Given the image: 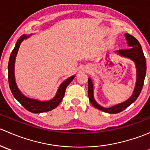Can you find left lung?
Wrapping results in <instances>:
<instances>
[{
    "label": "left lung",
    "instance_id": "left-lung-1",
    "mask_svg": "<svg viewBox=\"0 0 150 150\" xmlns=\"http://www.w3.org/2000/svg\"><path fill=\"white\" fill-rule=\"evenodd\" d=\"M125 38L127 41V44L129 48L127 49L116 51L115 53L121 57L129 59L135 64L136 70H137V80H136L134 90L131 97L128 98L125 102L115 104V105L108 107V108H105V107L99 105L95 100L94 96H93V84L91 78H88V98L91 103L95 108L102 110L104 112L110 113V114H116V113L120 112L137 100L142 91L144 82L145 75H146V59L144 55L139 42L134 36L131 35L128 33H125Z\"/></svg>",
    "mask_w": 150,
    "mask_h": 150
}]
</instances>
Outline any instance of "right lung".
Listing matches in <instances>:
<instances>
[{
    "instance_id": "right-lung-1",
    "label": "right lung",
    "mask_w": 150,
    "mask_h": 150,
    "mask_svg": "<svg viewBox=\"0 0 150 150\" xmlns=\"http://www.w3.org/2000/svg\"><path fill=\"white\" fill-rule=\"evenodd\" d=\"M32 34L29 35H22L18 39L14 48H13L11 54L8 65V83H9V87L13 96L27 110L33 113H41L51 111V110L55 109L60 104L63 97H64V93H65L66 88L67 87L68 85L70 83L71 81L74 79L75 75H72L69 78H68L67 79H66L65 81H63L60 84L59 87L58 88V90H57L55 96L50 100L40 101L38 100V99L28 97L25 95H24L22 93V91L19 89L17 84L16 83L14 74L15 61H16V57L21 43H22L24 40H26L27 38H28Z\"/></svg>"
}]
</instances>
